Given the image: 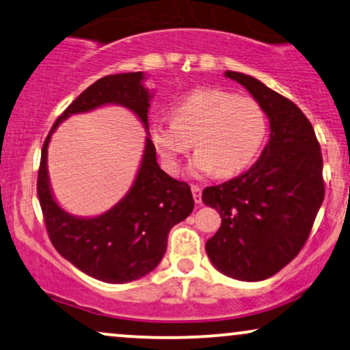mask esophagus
I'll list each match as a JSON object with an SVG mask.
<instances>
[{"label": "esophagus", "mask_w": 350, "mask_h": 350, "mask_svg": "<svg viewBox=\"0 0 350 350\" xmlns=\"http://www.w3.org/2000/svg\"><path fill=\"white\" fill-rule=\"evenodd\" d=\"M192 196H193V200L196 203H202V187L200 185H192Z\"/></svg>", "instance_id": "34e87169"}]
</instances>
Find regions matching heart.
Masks as SVG:
<instances>
[{
  "instance_id": "1",
  "label": "heart",
  "mask_w": 350,
  "mask_h": 350,
  "mask_svg": "<svg viewBox=\"0 0 350 350\" xmlns=\"http://www.w3.org/2000/svg\"><path fill=\"white\" fill-rule=\"evenodd\" d=\"M268 122L255 100L232 92L210 88L184 96L172 108V122H157L150 140L167 172H178L192 148L190 171L196 176L221 178L239 174L255 157L267 137Z\"/></svg>"
}]
</instances>
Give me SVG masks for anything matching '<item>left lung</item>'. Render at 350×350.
<instances>
[{
    "label": "left lung",
    "instance_id": "1",
    "mask_svg": "<svg viewBox=\"0 0 350 350\" xmlns=\"http://www.w3.org/2000/svg\"><path fill=\"white\" fill-rule=\"evenodd\" d=\"M269 119V142L250 170L202 193L221 215L206 254L221 273L262 281L291 263L307 242L325 198L323 157L315 131L299 106L256 79L226 70Z\"/></svg>",
    "mask_w": 350,
    "mask_h": 350
}]
</instances>
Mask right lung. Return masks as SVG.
Returning <instances> with one entry per match:
<instances>
[{
	"label": "right lung",
	"mask_w": 350,
	"mask_h": 350,
	"mask_svg": "<svg viewBox=\"0 0 350 350\" xmlns=\"http://www.w3.org/2000/svg\"><path fill=\"white\" fill-rule=\"evenodd\" d=\"M144 72L105 76L85 88L53 124L40 158L37 193L51 244L68 262L95 280L122 284L157 268L166 252L167 234L193 210L190 185L172 179L158 166L147 137L139 174L126 197L96 218H76L61 210L51 196L46 172L50 137L63 119L101 105L126 106L148 127V90Z\"/></svg>",
	"instance_id": "add662e5"
}]
</instances>
